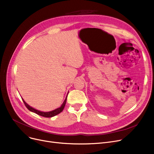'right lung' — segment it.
Segmentation results:
<instances>
[{"label":"right lung","mask_w":154,"mask_h":154,"mask_svg":"<svg viewBox=\"0 0 154 154\" xmlns=\"http://www.w3.org/2000/svg\"><path fill=\"white\" fill-rule=\"evenodd\" d=\"M66 97H67V96H66ZM66 99H65V101H63V104H62V106H61L60 107V108H57V109H55V110H53V111H50V112H42V111H38V110H36V109H34V108H32V107L29 106L27 103H26L24 101L23 99V102H24V104H25L26 108H27L29 111H32V112H33L36 113V114H37V115H38L43 116V117L51 118V117H53V116H55L57 115L58 114H59V113H60V112L63 111V109H64L65 105V104H66Z\"/></svg>","instance_id":"add662e5"}]
</instances>
